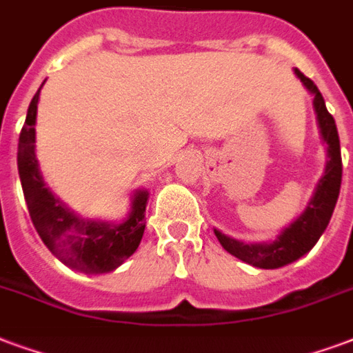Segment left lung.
Returning a JSON list of instances; mask_svg holds the SVG:
<instances>
[{
  "instance_id": "obj_1",
  "label": "left lung",
  "mask_w": 353,
  "mask_h": 353,
  "mask_svg": "<svg viewBox=\"0 0 353 353\" xmlns=\"http://www.w3.org/2000/svg\"><path fill=\"white\" fill-rule=\"evenodd\" d=\"M294 74L301 79V83L307 87L314 100V111H316L318 128L322 134V139L327 145V163L322 179L318 180L311 201L307 203L305 210L301 212L292 223L281 230L274 242L264 243H243L234 238L225 236L223 232L214 229L217 240L223 245L225 251L234 255L240 261L248 262L255 268L264 270H275V268L287 266L290 262L298 261L307 255L318 238L322 236L327 223H330L331 214L337 205L339 192H341V180H343V158H341V141H339V132L335 119L325 108L324 97L320 94L318 87L312 83V79L294 68Z\"/></svg>"
}]
</instances>
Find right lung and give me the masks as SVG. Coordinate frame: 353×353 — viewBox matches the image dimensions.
Listing matches in <instances>:
<instances>
[{"label": "right lung", "mask_w": 353, "mask_h": 353, "mask_svg": "<svg viewBox=\"0 0 353 353\" xmlns=\"http://www.w3.org/2000/svg\"><path fill=\"white\" fill-rule=\"evenodd\" d=\"M41 89L29 104L18 141V174L29 216L44 245L66 266L83 274H110L139 248L148 192L137 190L134 193L132 208L123 223L81 219L68 210L46 188L37 161L35 123Z\"/></svg>", "instance_id": "right-lung-1"}]
</instances>
